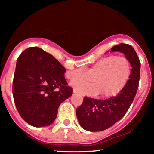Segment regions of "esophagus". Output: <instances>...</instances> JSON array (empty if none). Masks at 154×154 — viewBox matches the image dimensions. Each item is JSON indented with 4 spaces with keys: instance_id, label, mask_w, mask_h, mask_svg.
Listing matches in <instances>:
<instances>
[{
    "instance_id": "34e87169",
    "label": "esophagus",
    "mask_w": 154,
    "mask_h": 154,
    "mask_svg": "<svg viewBox=\"0 0 154 154\" xmlns=\"http://www.w3.org/2000/svg\"><path fill=\"white\" fill-rule=\"evenodd\" d=\"M73 93H77V94H79V95L81 94V93L79 91H78L77 89H73Z\"/></svg>"
}]
</instances>
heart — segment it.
<instances>
[{"label": "heart", "instance_id": "1", "mask_svg": "<svg viewBox=\"0 0 154 154\" xmlns=\"http://www.w3.org/2000/svg\"><path fill=\"white\" fill-rule=\"evenodd\" d=\"M131 64L127 57L109 55L103 57L86 71L83 67L67 72L69 80L78 90L88 95L101 93L102 97H113L121 92L128 83L131 75ZM93 77L94 83L87 84Z\"/></svg>", "mask_w": 154, "mask_h": 154}]
</instances>
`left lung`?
I'll use <instances>...</instances> for the list:
<instances>
[{"mask_svg":"<svg viewBox=\"0 0 154 154\" xmlns=\"http://www.w3.org/2000/svg\"><path fill=\"white\" fill-rule=\"evenodd\" d=\"M113 51L123 53L130 61L131 77L126 87L116 96L107 99L84 97L76 114L81 126L85 130L100 131L111 127L127 113L136 95L140 77L139 57L133 47L128 44L116 45L111 49V52Z\"/></svg>","mask_w":154,"mask_h":154,"instance_id":"1","label":"left lung"}]
</instances>
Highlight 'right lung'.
<instances>
[{
  "label": "right lung",
  "mask_w": 154,
  "mask_h": 154,
  "mask_svg": "<svg viewBox=\"0 0 154 154\" xmlns=\"http://www.w3.org/2000/svg\"><path fill=\"white\" fill-rule=\"evenodd\" d=\"M65 69L39 47L23 51L17 59L13 94L20 117L34 127L49 125L63 101L72 95L64 77Z\"/></svg>",
  "instance_id": "right-lung-1"
}]
</instances>
